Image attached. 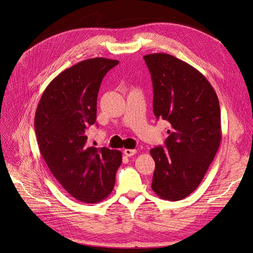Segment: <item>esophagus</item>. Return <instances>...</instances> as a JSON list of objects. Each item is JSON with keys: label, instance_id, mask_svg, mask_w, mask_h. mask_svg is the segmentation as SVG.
I'll return each mask as SVG.
<instances>
[{"label": "esophagus", "instance_id": "34e87169", "mask_svg": "<svg viewBox=\"0 0 253 253\" xmlns=\"http://www.w3.org/2000/svg\"><path fill=\"white\" fill-rule=\"evenodd\" d=\"M123 153L125 154L127 157H130V156H133L134 154H136V150H134V149H125L123 151Z\"/></svg>", "mask_w": 253, "mask_h": 253}]
</instances>
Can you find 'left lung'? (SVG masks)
<instances>
[{"label": "left lung", "mask_w": 253, "mask_h": 253, "mask_svg": "<svg viewBox=\"0 0 253 253\" xmlns=\"http://www.w3.org/2000/svg\"><path fill=\"white\" fill-rule=\"evenodd\" d=\"M153 84V113L170 124L155 161L152 189L168 201L192 193L204 179L221 140L219 100L211 84L191 65L168 53L144 57Z\"/></svg>", "instance_id": "8db88e82"}]
</instances>
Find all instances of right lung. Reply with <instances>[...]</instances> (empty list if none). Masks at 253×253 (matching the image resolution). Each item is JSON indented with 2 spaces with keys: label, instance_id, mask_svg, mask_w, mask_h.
<instances>
[{
  "label": "right lung",
  "instance_id": "right-lung-1",
  "mask_svg": "<svg viewBox=\"0 0 253 253\" xmlns=\"http://www.w3.org/2000/svg\"><path fill=\"white\" fill-rule=\"evenodd\" d=\"M117 60L94 58L61 72L43 92L35 114L41 155L53 177L74 199L104 200L114 189L122 153L90 147L86 129L97 115V96L104 75Z\"/></svg>",
  "mask_w": 253,
  "mask_h": 253
}]
</instances>
